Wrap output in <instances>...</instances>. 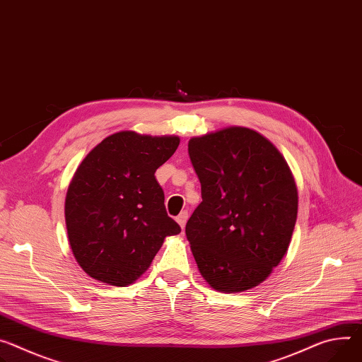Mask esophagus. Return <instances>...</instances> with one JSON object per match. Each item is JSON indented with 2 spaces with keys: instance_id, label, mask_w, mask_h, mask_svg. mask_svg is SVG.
Returning <instances> with one entry per match:
<instances>
[{
  "instance_id": "34e87169",
  "label": "esophagus",
  "mask_w": 362,
  "mask_h": 362,
  "mask_svg": "<svg viewBox=\"0 0 362 362\" xmlns=\"http://www.w3.org/2000/svg\"><path fill=\"white\" fill-rule=\"evenodd\" d=\"M187 218H189V215H187V212L185 211V212H180L179 214V216L176 218V222L180 225V228L183 229L185 228V225H186V222H187Z\"/></svg>"
}]
</instances>
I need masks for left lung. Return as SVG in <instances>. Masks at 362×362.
I'll return each mask as SVG.
<instances>
[{
    "mask_svg": "<svg viewBox=\"0 0 362 362\" xmlns=\"http://www.w3.org/2000/svg\"><path fill=\"white\" fill-rule=\"evenodd\" d=\"M202 202L186 223L196 264L223 293L250 290L280 264L298 219V187L281 153L257 131L226 127L189 140Z\"/></svg>",
    "mask_w": 362,
    "mask_h": 362,
    "instance_id": "8db88e82",
    "label": "left lung"
}]
</instances>
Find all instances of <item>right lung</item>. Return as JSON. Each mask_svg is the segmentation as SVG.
<instances>
[{
    "label": "right lung",
    "mask_w": 362,
    "mask_h": 362,
    "mask_svg": "<svg viewBox=\"0 0 362 362\" xmlns=\"http://www.w3.org/2000/svg\"><path fill=\"white\" fill-rule=\"evenodd\" d=\"M180 139L119 131L95 146L76 169L64 201L68 238L92 279L125 287L147 272L180 226L168 215L156 170Z\"/></svg>",
    "instance_id": "1"
}]
</instances>
